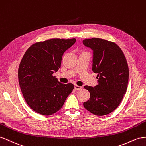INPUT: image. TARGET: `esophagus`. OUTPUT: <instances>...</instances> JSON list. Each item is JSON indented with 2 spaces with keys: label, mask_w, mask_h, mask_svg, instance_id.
Instances as JSON below:
<instances>
[{
  "label": "esophagus",
  "mask_w": 146,
  "mask_h": 146,
  "mask_svg": "<svg viewBox=\"0 0 146 146\" xmlns=\"http://www.w3.org/2000/svg\"><path fill=\"white\" fill-rule=\"evenodd\" d=\"M82 89V87L80 86H77V85H74V89L76 90H80Z\"/></svg>",
  "instance_id": "obj_1"
}]
</instances>
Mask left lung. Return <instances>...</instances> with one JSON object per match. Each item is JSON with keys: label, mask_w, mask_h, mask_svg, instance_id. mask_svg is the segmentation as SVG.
Returning a JSON list of instances; mask_svg holds the SVG:
<instances>
[{"label": "left lung", "mask_w": 146, "mask_h": 146, "mask_svg": "<svg viewBox=\"0 0 146 146\" xmlns=\"http://www.w3.org/2000/svg\"><path fill=\"white\" fill-rule=\"evenodd\" d=\"M82 43L93 50L92 71L98 74V85L84 86L90 98L83 105L94 115H107L118 107L126 93L129 76L126 58L112 41L92 38Z\"/></svg>", "instance_id": "8db88e82"}]
</instances>
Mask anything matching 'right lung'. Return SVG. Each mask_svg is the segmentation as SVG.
<instances>
[{
  "label": "right lung",
  "instance_id": "right-lung-1",
  "mask_svg": "<svg viewBox=\"0 0 146 146\" xmlns=\"http://www.w3.org/2000/svg\"><path fill=\"white\" fill-rule=\"evenodd\" d=\"M75 42V38L40 41L24 54L18 68L19 84L25 101L37 113L54 114L73 91V84H62L52 74L60 68L64 53Z\"/></svg>",
  "mask_w": 146,
  "mask_h": 146
}]
</instances>
